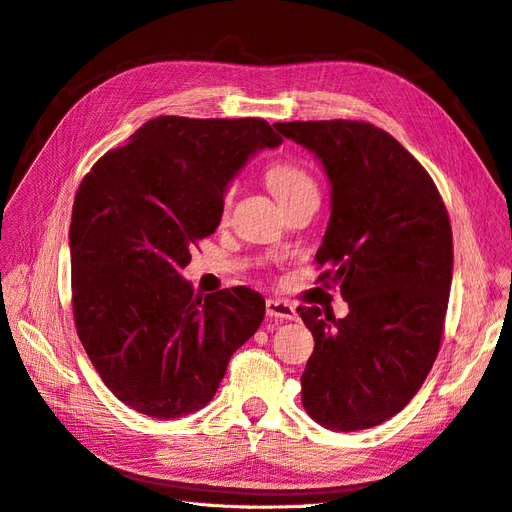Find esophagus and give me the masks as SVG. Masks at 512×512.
Segmentation results:
<instances>
[{"mask_svg": "<svg viewBox=\"0 0 512 512\" xmlns=\"http://www.w3.org/2000/svg\"><path fill=\"white\" fill-rule=\"evenodd\" d=\"M266 312H268L270 319H280V321H295V319H298V310H295L289 302L276 300V298L266 300Z\"/></svg>", "mask_w": 512, "mask_h": 512, "instance_id": "34e87169", "label": "esophagus"}]
</instances>
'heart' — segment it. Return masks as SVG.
I'll use <instances>...</instances> for the list:
<instances>
[{
  "instance_id": "heart-1",
  "label": "heart",
  "mask_w": 512,
  "mask_h": 512,
  "mask_svg": "<svg viewBox=\"0 0 512 512\" xmlns=\"http://www.w3.org/2000/svg\"><path fill=\"white\" fill-rule=\"evenodd\" d=\"M266 183L283 206L300 195L317 193V185L312 174L304 166H300V163L287 161V159H278L270 163L266 170ZM232 197H234V189H227L223 197L225 210L229 208V204H232Z\"/></svg>"
}]
</instances>
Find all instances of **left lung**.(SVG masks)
<instances>
[{
    "instance_id": "obj_1",
    "label": "left lung",
    "mask_w": 512,
    "mask_h": 512,
    "mask_svg": "<svg viewBox=\"0 0 512 512\" xmlns=\"http://www.w3.org/2000/svg\"><path fill=\"white\" fill-rule=\"evenodd\" d=\"M315 153L332 183L317 283L340 285L349 315L298 312L315 338L302 404L336 432L366 430L415 398L444 334L453 232L432 176L385 129L364 121L274 123Z\"/></svg>"
}]
</instances>
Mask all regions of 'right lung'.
<instances>
[{
  "instance_id": "right-lung-1",
  "label": "right lung",
  "mask_w": 512,
  "mask_h": 512,
  "mask_svg": "<svg viewBox=\"0 0 512 512\" xmlns=\"http://www.w3.org/2000/svg\"><path fill=\"white\" fill-rule=\"evenodd\" d=\"M280 142L263 119L166 114L82 178L70 223L76 332L104 385L142 415L206 406L261 325L257 291L193 293L178 270L219 227L229 180Z\"/></svg>"
}]
</instances>
